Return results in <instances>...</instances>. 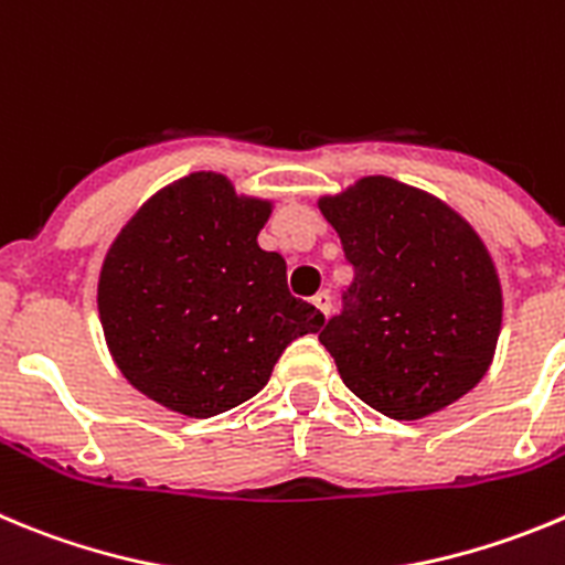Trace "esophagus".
I'll return each mask as SVG.
<instances>
[{
  "instance_id": "34e87169",
  "label": "esophagus",
  "mask_w": 565,
  "mask_h": 565,
  "mask_svg": "<svg viewBox=\"0 0 565 565\" xmlns=\"http://www.w3.org/2000/svg\"><path fill=\"white\" fill-rule=\"evenodd\" d=\"M313 305H317L319 313L330 317V308H333V302H330V294L328 291H319L317 297H313Z\"/></svg>"
}]
</instances>
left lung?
<instances>
[{"label":"left lung","mask_w":565,"mask_h":565,"mask_svg":"<svg viewBox=\"0 0 565 565\" xmlns=\"http://www.w3.org/2000/svg\"><path fill=\"white\" fill-rule=\"evenodd\" d=\"M353 282L319 341L347 390L392 420H420L473 390L493 361L501 286L451 206L386 175L319 201Z\"/></svg>","instance_id":"obj_1"}]
</instances>
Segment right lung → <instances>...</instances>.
<instances>
[{
	"mask_svg": "<svg viewBox=\"0 0 565 565\" xmlns=\"http://www.w3.org/2000/svg\"><path fill=\"white\" fill-rule=\"evenodd\" d=\"M268 201L218 173L153 195L108 248L97 286L103 333L142 395L188 417L255 397L294 339L324 317L291 297L286 260L257 246Z\"/></svg>",
	"mask_w": 565,
	"mask_h": 565,
	"instance_id": "right-lung-1",
	"label": "right lung"
}]
</instances>
